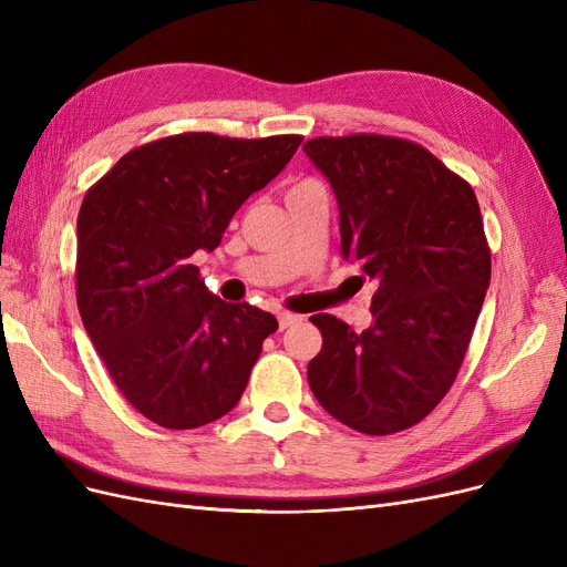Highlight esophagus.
<instances>
[{
    "label": "esophagus",
    "mask_w": 567,
    "mask_h": 567,
    "mask_svg": "<svg viewBox=\"0 0 567 567\" xmlns=\"http://www.w3.org/2000/svg\"><path fill=\"white\" fill-rule=\"evenodd\" d=\"M277 319H279V331L288 329V326H293V323H298V321H302V317L290 315V312H281Z\"/></svg>",
    "instance_id": "obj_1"
}]
</instances>
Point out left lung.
Returning a JSON list of instances; mask_svg holds the SVG:
<instances>
[{
    "instance_id": "1",
    "label": "left lung",
    "mask_w": 567,
    "mask_h": 567,
    "mask_svg": "<svg viewBox=\"0 0 567 567\" xmlns=\"http://www.w3.org/2000/svg\"><path fill=\"white\" fill-rule=\"evenodd\" d=\"M302 151L331 184L340 252L379 284L371 326L315 315L321 352L307 381L333 419L400 433L452 388L489 288L473 188L423 146L394 136H319Z\"/></svg>"
}]
</instances>
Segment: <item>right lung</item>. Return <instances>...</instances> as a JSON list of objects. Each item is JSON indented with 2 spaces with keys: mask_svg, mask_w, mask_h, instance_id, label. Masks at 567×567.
Returning <instances> with one entry per match:
<instances>
[{
  "mask_svg": "<svg viewBox=\"0 0 567 567\" xmlns=\"http://www.w3.org/2000/svg\"><path fill=\"white\" fill-rule=\"evenodd\" d=\"M302 136H167L130 151L78 215V307L113 383L148 421L188 431L238 404L277 319L210 293L192 265L293 158Z\"/></svg>",
  "mask_w": 567,
  "mask_h": 567,
  "instance_id": "1",
  "label": "right lung"
}]
</instances>
